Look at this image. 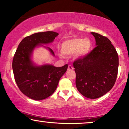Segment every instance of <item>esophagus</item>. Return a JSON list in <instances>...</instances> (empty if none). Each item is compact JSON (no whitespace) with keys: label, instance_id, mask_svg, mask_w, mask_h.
<instances>
[{"label":"esophagus","instance_id":"obj_1","mask_svg":"<svg viewBox=\"0 0 129 129\" xmlns=\"http://www.w3.org/2000/svg\"><path fill=\"white\" fill-rule=\"evenodd\" d=\"M74 69V67H73L71 65H69L68 66V70H73Z\"/></svg>","mask_w":129,"mask_h":129}]
</instances>
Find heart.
I'll use <instances>...</instances> for the list:
<instances>
[{
    "label": "heart",
    "instance_id": "obj_1",
    "mask_svg": "<svg viewBox=\"0 0 129 129\" xmlns=\"http://www.w3.org/2000/svg\"><path fill=\"white\" fill-rule=\"evenodd\" d=\"M92 43L89 39L74 38L64 41L61 46V52L65 56L76 52L77 57H83L90 52Z\"/></svg>",
    "mask_w": 129,
    "mask_h": 129
}]
</instances>
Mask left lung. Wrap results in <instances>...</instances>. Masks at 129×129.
<instances>
[{
	"label": "left lung",
	"mask_w": 129,
	"mask_h": 129,
	"mask_svg": "<svg viewBox=\"0 0 129 129\" xmlns=\"http://www.w3.org/2000/svg\"><path fill=\"white\" fill-rule=\"evenodd\" d=\"M91 33L96 40V47L75 60L73 66L79 92L87 98L94 99L103 96L114 86L117 78L119 58L107 37Z\"/></svg>",
	"instance_id": "1"
}]
</instances>
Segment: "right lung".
<instances>
[{"instance_id":"add662e5","label":"right lung","mask_w":129,"mask_h":129,"mask_svg":"<svg viewBox=\"0 0 129 129\" xmlns=\"http://www.w3.org/2000/svg\"><path fill=\"white\" fill-rule=\"evenodd\" d=\"M58 35L47 31L26 37L19 43L14 56L12 66L16 84L22 93L33 100H41L50 96L68 67L67 64L59 67L49 64L36 66L31 60L35 47L52 42ZM48 49L55 55L52 49Z\"/></svg>"}]
</instances>
